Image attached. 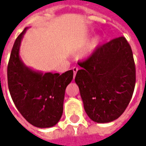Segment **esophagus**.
<instances>
[{"mask_svg":"<svg viewBox=\"0 0 146 146\" xmlns=\"http://www.w3.org/2000/svg\"><path fill=\"white\" fill-rule=\"evenodd\" d=\"M72 70H73V72H74V77H75L76 75V73H77V71H78V70H79V68H78V67H76V66H75V67H73V68H72Z\"/></svg>","mask_w":146,"mask_h":146,"instance_id":"obj_1","label":"esophagus"}]
</instances>
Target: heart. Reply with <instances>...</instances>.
Here are the masks:
<instances>
[{
  "mask_svg": "<svg viewBox=\"0 0 146 146\" xmlns=\"http://www.w3.org/2000/svg\"><path fill=\"white\" fill-rule=\"evenodd\" d=\"M102 42V38L100 36H96L93 40L90 42V44L88 46V53H92L93 50H95L96 48H98L100 44V43Z\"/></svg>",
  "mask_w": 146,
  "mask_h": 146,
  "instance_id": "obj_1",
  "label": "heart"
}]
</instances>
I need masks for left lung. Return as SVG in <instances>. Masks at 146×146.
Listing matches in <instances>:
<instances>
[{
    "label": "left lung",
    "mask_w": 146,
    "mask_h": 146,
    "mask_svg": "<svg viewBox=\"0 0 146 146\" xmlns=\"http://www.w3.org/2000/svg\"><path fill=\"white\" fill-rule=\"evenodd\" d=\"M75 81L88 116L97 123H109L120 116L132 99L136 67L132 48L125 37L98 47L86 60Z\"/></svg>",
    "instance_id": "8db88e82"
}]
</instances>
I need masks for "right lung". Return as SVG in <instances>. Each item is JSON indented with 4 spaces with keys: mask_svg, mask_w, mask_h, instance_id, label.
Here are the masks:
<instances>
[{
    "mask_svg": "<svg viewBox=\"0 0 146 146\" xmlns=\"http://www.w3.org/2000/svg\"><path fill=\"white\" fill-rule=\"evenodd\" d=\"M27 29L17 37L10 53L7 68L9 90L26 120L37 127H50L62 117L65 90L73 79V70L62 75L43 74L25 66L19 57V48Z\"/></svg>",
    "mask_w": 146,
    "mask_h": 146,
    "instance_id": "obj_1",
    "label": "right lung"
}]
</instances>
